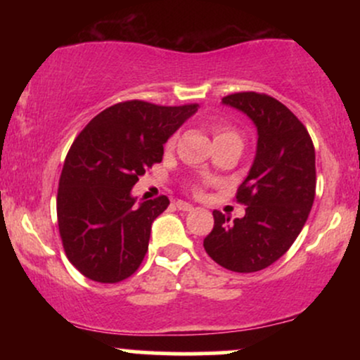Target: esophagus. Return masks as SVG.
Instances as JSON below:
<instances>
[{
  "instance_id": "obj_1",
  "label": "esophagus",
  "mask_w": 360,
  "mask_h": 360,
  "mask_svg": "<svg viewBox=\"0 0 360 360\" xmlns=\"http://www.w3.org/2000/svg\"><path fill=\"white\" fill-rule=\"evenodd\" d=\"M176 208L177 210H181V212H191L193 210V205H189V203H186V201H176Z\"/></svg>"
}]
</instances>
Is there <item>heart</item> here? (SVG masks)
Masks as SVG:
<instances>
[{
  "label": "heart",
  "mask_w": 360,
  "mask_h": 360,
  "mask_svg": "<svg viewBox=\"0 0 360 360\" xmlns=\"http://www.w3.org/2000/svg\"><path fill=\"white\" fill-rule=\"evenodd\" d=\"M213 137H214V142L217 140H223V139H235V140H240V135L237 134V130H233L232 127L229 125H221V123H217V125H213ZM176 143V137H171L167 140L166 143V148H172ZM206 181H196V183H191L189 184V191L193 194H201L203 191V186H205Z\"/></svg>",
  "instance_id": "heart-1"
}]
</instances>
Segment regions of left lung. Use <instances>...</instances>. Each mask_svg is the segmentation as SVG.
<instances>
[{"label":"left lung","instance_id":"left-lung-1","mask_svg":"<svg viewBox=\"0 0 360 360\" xmlns=\"http://www.w3.org/2000/svg\"><path fill=\"white\" fill-rule=\"evenodd\" d=\"M221 101L255 123L257 154L235 194L245 214L232 221L214 210L203 247L225 269L262 271L286 254L308 220L316 191L315 147L298 117L269 94L243 91Z\"/></svg>","mask_w":360,"mask_h":360}]
</instances>
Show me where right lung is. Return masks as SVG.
Masks as SVG:
<instances>
[{
    "label": "right lung",
    "instance_id": "add662e5",
    "mask_svg": "<svg viewBox=\"0 0 360 360\" xmlns=\"http://www.w3.org/2000/svg\"><path fill=\"white\" fill-rule=\"evenodd\" d=\"M198 106L122 101L96 115L74 140L57 189V223L65 255L82 276L113 284L139 269L152 221L169 198L135 206L130 191L162 160L164 143Z\"/></svg>",
    "mask_w": 360,
    "mask_h": 360
}]
</instances>
